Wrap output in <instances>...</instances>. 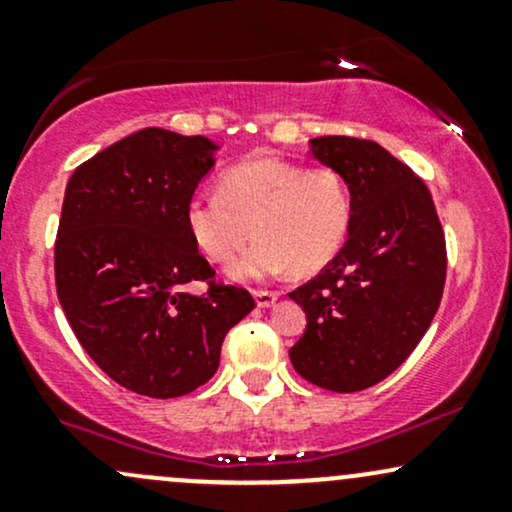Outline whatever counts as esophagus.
I'll list each match as a JSON object with an SVG mask.
<instances>
[{"label":"esophagus","mask_w":512,"mask_h":512,"mask_svg":"<svg viewBox=\"0 0 512 512\" xmlns=\"http://www.w3.org/2000/svg\"><path fill=\"white\" fill-rule=\"evenodd\" d=\"M276 298H279V293L276 291H267V289H257L255 291V301L260 308H269V305L276 303Z\"/></svg>","instance_id":"esophagus-1"}]
</instances>
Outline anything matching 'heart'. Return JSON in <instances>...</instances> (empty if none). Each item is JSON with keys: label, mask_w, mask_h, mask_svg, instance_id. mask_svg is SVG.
<instances>
[{"label": "heart", "mask_w": 512, "mask_h": 512, "mask_svg": "<svg viewBox=\"0 0 512 512\" xmlns=\"http://www.w3.org/2000/svg\"><path fill=\"white\" fill-rule=\"evenodd\" d=\"M192 240L211 262H236V279H262L293 269L315 274L342 250L351 223V195L339 170L276 156L238 163L216 192H195L185 204Z\"/></svg>", "instance_id": "1"}]
</instances>
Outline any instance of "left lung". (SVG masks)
Instances as JSON below:
<instances>
[{
  "label": "left lung",
  "instance_id": "1",
  "mask_svg": "<svg viewBox=\"0 0 512 512\" xmlns=\"http://www.w3.org/2000/svg\"><path fill=\"white\" fill-rule=\"evenodd\" d=\"M310 149L346 180L351 223L339 255L289 293L308 317L289 356L308 383L358 392L402 366L431 325L448 269L445 233L426 182L380 144L317 137Z\"/></svg>",
  "mask_w": 512,
  "mask_h": 512
}]
</instances>
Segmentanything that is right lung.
<instances>
[{
  "instance_id": "obj_1",
  "label": "right lung",
  "mask_w": 512,
  "mask_h": 512,
  "mask_svg": "<svg viewBox=\"0 0 512 512\" xmlns=\"http://www.w3.org/2000/svg\"><path fill=\"white\" fill-rule=\"evenodd\" d=\"M207 137L129 134L74 170L55 240V284L84 351L117 385L187 395L219 368L228 330L255 308L199 255L185 204L214 166ZM204 280L208 291L181 286Z\"/></svg>"
}]
</instances>
